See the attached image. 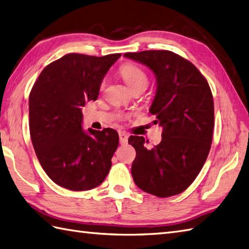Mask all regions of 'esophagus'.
Returning <instances> with one entry per match:
<instances>
[{
    "mask_svg": "<svg viewBox=\"0 0 249 249\" xmlns=\"http://www.w3.org/2000/svg\"><path fill=\"white\" fill-rule=\"evenodd\" d=\"M119 142L121 145H125L128 142V134L125 132H120L119 133Z\"/></svg>",
    "mask_w": 249,
    "mask_h": 249,
    "instance_id": "esophagus-1",
    "label": "esophagus"
}]
</instances>
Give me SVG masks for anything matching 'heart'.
<instances>
[{"mask_svg":"<svg viewBox=\"0 0 249 249\" xmlns=\"http://www.w3.org/2000/svg\"><path fill=\"white\" fill-rule=\"evenodd\" d=\"M120 75L124 79V83L132 90L136 89V88H143L146 89L148 85V76L142 68L137 67L135 65H124L120 68ZM104 84L101 85L103 88Z\"/></svg>","mask_w":249,"mask_h":249,"instance_id":"heart-1","label":"heart"}]
</instances>
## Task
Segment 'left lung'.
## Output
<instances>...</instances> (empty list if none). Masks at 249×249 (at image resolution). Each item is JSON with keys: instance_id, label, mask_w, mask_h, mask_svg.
I'll return each instance as SVG.
<instances>
[{"instance_id": "left-lung-1", "label": "left lung", "mask_w": 249, "mask_h": 249, "mask_svg": "<svg viewBox=\"0 0 249 249\" xmlns=\"http://www.w3.org/2000/svg\"><path fill=\"white\" fill-rule=\"evenodd\" d=\"M152 70L157 91L149 110L163 128L152 149L142 136L131 135L136 150L131 173L135 184L158 197L185 191L203 166L211 148L214 103L204 76L189 60L166 50L125 53Z\"/></svg>"}]
</instances>
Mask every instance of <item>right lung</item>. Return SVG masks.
<instances>
[{"instance_id": "right-lung-1", "label": "right lung", "mask_w": 249, "mask_h": 249, "mask_svg": "<svg viewBox=\"0 0 249 249\" xmlns=\"http://www.w3.org/2000/svg\"><path fill=\"white\" fill-rule=\"evenodd\" d=\"M120 56L67 54L48 65L32 88L33 147L50 179L65 189L97 187L112 166L118 133L110 128L83 130L82 107L97 100L104 76Z\"/></svg>"}]
</instances>
